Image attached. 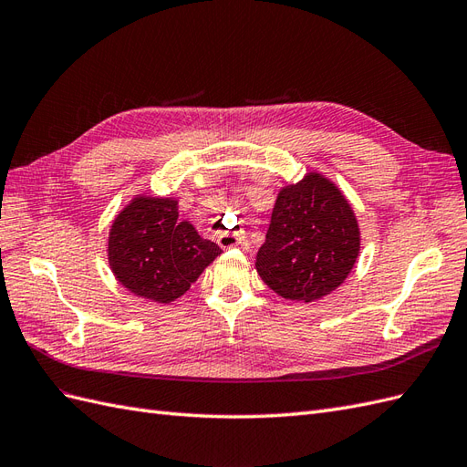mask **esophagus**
<instances>
[{
  "label": "esophagus",
  "mask_w": 467,
  "mask_h": 467,
  "mask_svg": "<svg viewBox=\"0 0 467 467\" xmlns=\"http://www.w3.org/2000/svg\"><path fill=\"white\" fill-rule=\"evenodd\" d=\"M217 243L221 248H234L238 243H241V238H238L234 233H219Z\"/></svg>",
  "instance_id": "34e87169"
}]
</instances>
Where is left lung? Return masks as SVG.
Segmentation results:
<instances>
[{"label":"left lung","mask_w":467,"mask_h":467,"mask_svg":"<svg viewBox=\"0 0 467 467\" xmlns=\"http://www.w3.org/2000/svg\"><path fill=\"white\" fill-rule=\"evenodd\" d=\"M358 252L359 229L350 203L330 180L309 171L277 193L256 270L277 296L309 303L348 277Z\"/></svg>","instance_id":"obj_1"}]
</instances>
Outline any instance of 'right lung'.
<instances>
[{
  "instance_id": "right-lung-1",
  "label": "right lung",
  "mask_w": 467,
  "mask_h": 467,
  "mask_svg": "<svg viewBox=\"0 0 467 467\" xmlns=\"http://www.w3.org/2000/svg\"><path fill=\"white\" fill-rule=\"evenodd\" d=\"M178 217L176 199L139 195L111 224V270L142 299L170 303L182 297L223 252Z\"/></svg>"
}]
</instances>
